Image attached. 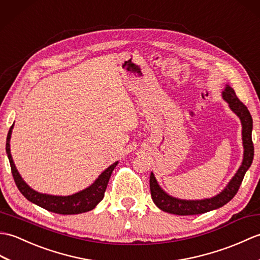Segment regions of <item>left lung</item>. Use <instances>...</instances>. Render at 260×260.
Returning a JSON list of instances; mask_svg holds the SVG:
<instances>
[{"mask_svg":"<svg viewBox=\"0 0 260 260\" xmlns=\"http://www.w3.org/2000/svg\"><path fill=\"white\" fill-rule=\"evenodd\" d=\"M222 99L228 103L232 111L237 115L241 122V136H243V147H244V158L239 169L236 172L232 180L228 182L226 187L221 190V192L217 193L211 198H205L199 200H187L179 199L167 193L165 190L159 186L153 172L150 175V191L154 205L162 211L179 216H190L200 215L211 210H215L224 206L232 200L237 193L243 179L247 170L252 164L253 159V145L251 139L252 131V118L247 107L236 95L232 86L226 84L224 90L221 92Z\"/></svg>","mask_w":260,"mask_h":260,"instance_id":"obj_1","label":"left lung"}]
</instances>
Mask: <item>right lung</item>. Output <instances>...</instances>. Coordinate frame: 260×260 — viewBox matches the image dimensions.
I'll return each instance as SVG.
<instances>
[{
    "label": "right lung",
    "instance_id": "add662e5",
    "mask_svg": "<svg viewBox=\"0 0 260 260\" xmlns=\"http://www.w3.org/2000/svg\"><path fill=\"white\" fill-rule=\"evenodd\" d=\"M13 126L14 123L9 130L7 138V147H5V149H7L8 158L10 161L11 170H12L15 184L17 189L20 190V192L24 196L28 201H31L32 204H36L39 207H42V208L47 209L48 211L60 213V215H78V213H82L94 209L95 206L100 203L103 197H105L109 179H110L115 166L118 165V161H115L114 164L109 166L105 171L101 172V175L98 177L94 182L91 183L89 187H86L83 190H80V191L73 194L54 196L38 192L37 190L32 189L24 180H23L20 172L17 171L14 165L10 149V140L11 135H12Z\"/></svg>",
    "mask_w": 260,
    "mask_h": 260
}]
</instances>
